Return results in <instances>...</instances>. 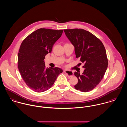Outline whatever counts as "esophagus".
<instances>
[{
  "label": "esophagus",
  "mask_w": 127,
  "mask_h": 127,
  "mask_svg": "<svg viewBox=\"0 0 127 127\" xmlns=\"http://www.w3.org/2000/svg\"><path fill=\"white\" fill-rule=\"evenodd\" d=\"M64 72L65 74H66L67 76L69 77V78H71L73 77V72L72 71L70 70H64Z\"/></svg>",
  "instance_id": "34e87169"
}]
</instances>
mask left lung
Wrapping results in <instances>:
<instances>
[{
    "label": "left lung",
    "mask_w": 127,
    "mask_h": 127,
    "mask_svg": "<svg viewBox=\"0 0 127 127\" xmlns=\"http://www.w3.org/2000/svg\"><path fill=\"white\" fill-rule=\"evenodd\" d=\"M75 47L76 58L85 64L82 74L75 72L78 82L74 88L82 92L93 90L102 80L108 67L106 51L102 41L91 32L82 29L64 30Z\"/></svg>",
    "instance_id": "8db88e82"
}]
</instances>
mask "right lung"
<instances>
[{
  "mask_svg": "<svg viewBox=\"0 0 127 127\" xmlns=\"http://www.w3.org/2000/svg\"><path fill=\"white\" fill-rule=\"evenodd\" d=\"M63 30L40 28L22 42L18 54V70L26 85L32 91L42 92L49 89L58 75L63 72L59 67L46 68L44 59L52 51Z\"/></svg>",
  "mask_w": 127,
  "mask_h": 127,
  "instance_id": "1",
  "label": "right lung"
}]
</instances>
